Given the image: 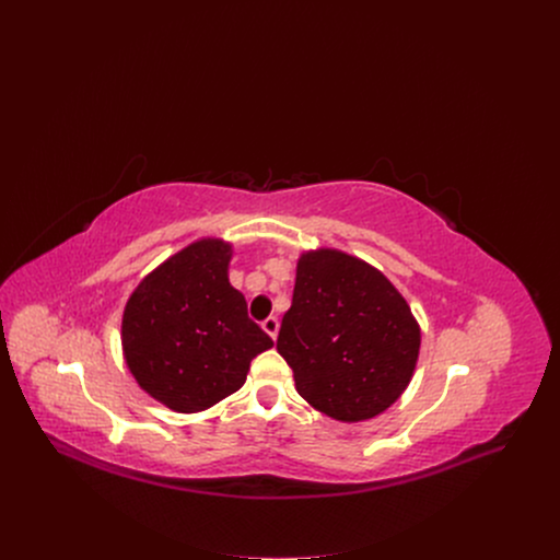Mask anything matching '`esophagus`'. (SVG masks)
I'll use <instances>...</instances> for the list:
<instances>
[{"instance_id": "esophagus-1", "label": "esophagus", "mask_w": 560, "mask_h": 560, "mask_svg": "<svg viewBox=\"0 0 560 560\" xmlns=\"http://www.w3.org/2000/svg\"><path fill=\"white\" fill-rule=\"evenodd\" d=\"M261 328H264V330L270 335V339L275 341L277 335H279V318H277V316H268L266 322L261 324Z\"/></svg>"}]
</instances>
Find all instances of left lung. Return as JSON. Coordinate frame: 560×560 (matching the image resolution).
Returning a JSON list of instances; mask_svg holds the SVG:
<instances>
[{"label":"left lung","instance_id":"left-lung-1","mask_svg":"<svg viewBox=\"0 0 560 560\" xmlns=\"http://www.w3.org/2000/svg\"><path fill=\"white\" fill-rule=\"evenodd\" d=\"M421 328L383 272L332 248L303 253L277 350L296 392L337 421L385 412L412 381Z\"/></svg>","mask_w":560,"mask_h":560}]
</instances>
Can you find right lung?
<instances>
[{
	"label": "right lung",
	"instance_id": "obj_1",
	"mask_svg": "<svg viewBox=\"0 0 560 560\" xmlns=\"http://www.w3.org/2000/svg\"><path fill=\"white\" fill-rule=\"evenodd\" d=\"M232 246L199 238L154 268L130 294L121 346L130 374L159 404L192 415L246 383L272 339L228 281Z\"/></svg>",
	"mask_w": 560,
	"mask_h": 560
}]
</instances>
